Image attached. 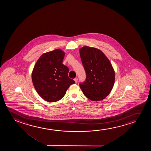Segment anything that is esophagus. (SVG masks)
Returning <instances> with one entry per match:
<instances>
[{"label": "esophagus", "instance_id": "34e87169", "mask_svg": "<svg viewBox=\"0 0 151 151\" xmlns=\"http://www.w3.org/2000/svg\"><path fill=\"white\" fill-rule=\"evenodd\" d=\"M74 80L75 82V83H77V81H78V78H77V77H76L75 78H74Z\"/></svg>", "mask_w": 151, "mask_h": 151}]
</instances>
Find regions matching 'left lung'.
I'll return each mask as SVG.
<instances>
[{"instance_id": "8db88e82", "label": "left lung", "mask_w": 151, "mask_h": 151, "mask_svg": "<svg viewBox=\"0 0 151 151\" xmlns=\"http://www.w3.org/2000/svg\"><path fill=\"white\" fill-rule=\"evenodd\" d=\"M86 78L79 86L85 96L94 101L104 99L114 87L115 73L111 64L101 50L85 46L79 50Z\"/></svg>"}]
</instances>
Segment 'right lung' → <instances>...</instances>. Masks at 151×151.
Listing matches in <instances>:
<instances>
[{
  "label": "right lung",
  "mask_w": 151,
  "mask_h": 151,
  "mask_svg": "<svg viewBox=\"0 0 151 151\" xmlns=\"http://www.w3.org/2000/svg\"><path fill=\"white\" fill-rule=\"evenodd\" d=\"M64 52L60 49L42 55L36 62L32 81L36 91L46 101H58L70 85L75 83L68 76V68L62 64Z\"/></svg>",
  "instance_id": "1"
}]
</instances>
